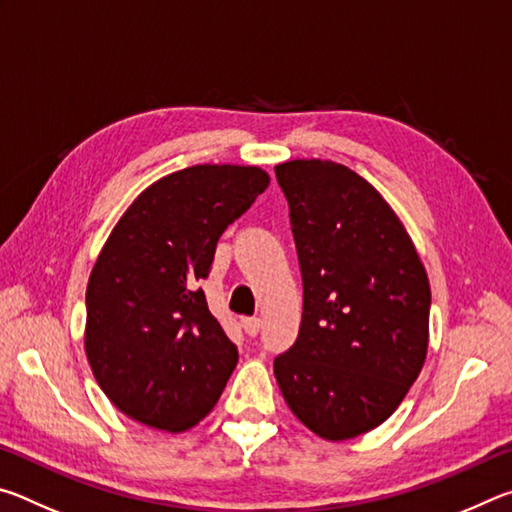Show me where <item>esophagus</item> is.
<instances>
[{
	"mask_svg": "<svg viewBox=\"0 0 512 512\" xmlns=\"http://www.w3.org/2000/svg\"><path fill=\"white\" fill-rule=\"evenodd\" d=\"M241 327H244V332L248 336H257L259 329H262V320H259V318H246L244 323H241Z\"/></svg>",
	"mask_w": 512,
	"mask_h": 512,
	"instance_id": "1",
	"label": "esophagus"
}]
</instances>
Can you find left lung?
<instances>
[{
  "mask_svg": "<svg viewBox=\"0 0 512 512\" xmlns=\"http://www.w3.org/2000/svg\"><path fill=\"white\" fill-rule=\"evenodd\" d=\"M302 273L296 343L273 363L293 415L339 443L391 418L429 348V277L368 180L332 160L275 167Z\"/></svg>",
  "mask_w": 512,
  "mask_h": 512,
  "instance_id": "obj_1",
  "label": "left lung"
}]
</instances>
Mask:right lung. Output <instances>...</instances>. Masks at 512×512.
Returning a JSON list of instances; mask_svg holds the SVG:
<instances>
[{"label":"right lung","instance_id":"obj_1","mask_svg":"<svg viewBox=\"0 0 512 512\" xmlns=\"http://www.w3.org/2000/svg\"><path fill=\"white\" fill-rule=\"evenodd\" d=\"M268 183L259 167L196 164L155 180L112 228L85 291V354L128 418L180 433L219 402L239 352L198 280Z\"/></svg>","mask_w":512,"mask_h":512}]
</instances>
